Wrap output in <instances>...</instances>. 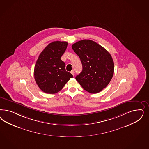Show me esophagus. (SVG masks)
Masks as SVG:
<instances>
[{"label":"esophagus","mask_w":149,"mask_h":149,"mask_svg":"<svg viewBox=\"0 0 149 149\" xmlns=\"http://www.w3.org/2000/svg\"><path fill=\"white\" fill-rule=\"evenodd\" d=\"M71 73H72V75H73V76H74V75H75V73H74V71L73 70V71H72Z\"/></svg>","instance_id":"34e87169"}]
</instances>
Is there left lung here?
<instances>
[{
	"label": "left lung",
	"instance_id": "obj_1",
	"mask_svg": "<svg viewBox=\"0 0 149 149\" xmlns=\"http://www.w3.org/2000/svg\"><path fill=\"white\" fill-rule=\"evenodd\" d=\"M72 48L80 58L83 67L82 72L76 77L77 82L90 93L101 91L113 75L114 63L110 54L89 39L78 41Z\"/></svg>",
	"mask_w": 149,
	"mask_h": 149
}]
</instances>
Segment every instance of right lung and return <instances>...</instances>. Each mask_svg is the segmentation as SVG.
Masks as SVG:
<instances>
[{
  "label": "right lung",
  "mask_w": 149,
  "mask_h": 149,
  "mask_svg": "<svg viewBox=\"0 0 149 149\" xmlns=\"http://www.w3.org/2000/svg\"><path fill=\"white\" fill-rule=\"evenodd\" d=\"M67 42L55 41L49 44L36 63L34 76L39 88L45 93L55 94L63 89L72 74L65 69L61 60L67 47Z\"/></svg>",
  "instance_id": "add662e5"
}]
</instances>
